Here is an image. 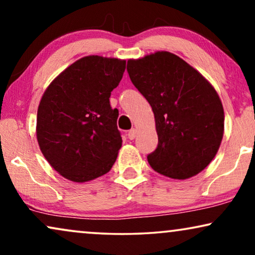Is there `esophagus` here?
I'll use <instances>...</instances> for the list:
<instances>
[{
  "label": "esophagus",
  "instance_id": "34e87169",
  "mask_svg": "<svg viewBox=\"0 0 255 255\" xmlns=\"http://www.w3.org/2000/svg\"><path fill=\"white\" fill-rule=\"evenodd\" d=\"M135 135H137V130H135V128H131V130L128 132V137L130 139H134Z\"/></svg>",
  "mask_w": 255,
  "mask_h": 255
}]
</instances>
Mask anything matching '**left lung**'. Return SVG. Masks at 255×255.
I'll return each mask as SVG.
<instances>
[{
    "label": "left lung",
    "instance_id": "1",
    "mask_svg": "<svg viewBox=\"0 0 255 255\" xmlns=\"http://www.w3.org/2000/svg\"><path fill=\"white\" fill-rule=\"evenodd\" d=\"M128 72L154 114L159 142L149 165L170 179L197 175L214 160L224 134V109L214 86L167 51L130 59Z\"/></svg>",
    "mask_w": 255,
    "mask_h": 255
}]
</instances>
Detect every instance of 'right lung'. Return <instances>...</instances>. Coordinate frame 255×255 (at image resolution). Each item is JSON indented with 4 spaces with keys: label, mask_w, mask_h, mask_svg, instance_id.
Instances as JSON below:
<instances>
[{
    "label": "right lung",
    "mask_w": 255,
    "mask_h": 255,
    "mask_svg": "<svg viewBox=\"0 0 255 255\" xmlns=\"http://www.w3.org/2000/svg\"><path fill=\"white\" fill-rule=\"evenodd\" d=\"M127 60L87 55L64 69L38 106L36 134L52 168L73 182L104 175L122 147L118 110L109 97L123 78Z\"/></svg>",
    "instance_id": "obj_1"
}]
</instances>
